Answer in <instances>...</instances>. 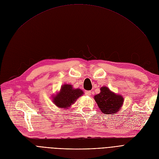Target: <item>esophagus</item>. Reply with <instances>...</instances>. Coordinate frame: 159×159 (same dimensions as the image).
<instances>
[{"instance_id": "1", "label": "esophagus", "mask_w": 159, "mask_h": 159, "mask_svg": "<svg viewBox=\"0 0 159 159\" xmlns=\"http://www.w3.org/2000/svg\"><path fill=\"white\" fill-rule=\"evenodd\" d=\"M85 93L86 95H87V96H89V95H91V91H86L85 92Z\"/></svg>"}]
</instances>
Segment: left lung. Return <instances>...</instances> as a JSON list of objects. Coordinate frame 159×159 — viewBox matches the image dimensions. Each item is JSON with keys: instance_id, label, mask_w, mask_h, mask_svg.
Listing matches in <instances>:
<instances>
[{"instance_id": "obj_1", "label": "left lung", "mask_w": 159, "mask_h": 159, "mask_svg": "<svg viewBox=\"0 0 159 159\" xmlns=\"http://www.w3.org/2000/svg\"><path fill=\"white\" fill-rule=\"evenodd\" d=\"M94 98L101 111L108 115H114L119 111L124 102L121 95L111 91L107 87H102L100 93L95 95Z\"/></svg>"}]
</instances>
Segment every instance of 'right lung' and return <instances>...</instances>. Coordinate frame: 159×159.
<instances>
[{
    "instance_id": "right-lung-1",
    "label": "right lung",
    "mask_w": 159,
    "mask_h": 159,
    "mask_svg": "<svg viewBox=\"0 0 159 159\" xmlns=\"http://www.w3.org/2000/svg\"><path fill=\"white\" fill-rule=\"evenodd\" d=\"M83 94L84 91L80 89H74L71 85L65 84L62 85L60 91L53 96V102L58 107L67 109Z\"/></svg>"
}]
</instances>
